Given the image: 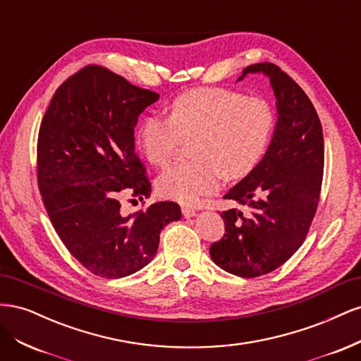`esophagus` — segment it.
Returning a JSON list of instances; mask_svg holds the SVG:
<instances>
[{
  "mask_svg": "<svg viewBox=\"0 0 361 361\" xmlns=\"http://www.w3.org/2000/svg\"><path fill=\"white\" fill-rule=\"evenodd\" d=\"M182 215L185 218H192V216L197 215V212H195L194 209H191V207H182Z\"/></svg>",
  "mask_w": 361,
  "mask_h": 361,
  "instance_id": "34e87169",
  "label": "esophagus"
}]
</instances>
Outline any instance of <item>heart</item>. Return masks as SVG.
Listing matches in <instances>:
<instances>
[{
    "instance_id": "1",
    "label": "heart",
    "mask_w": 361,
    "mask_h": 361,
    "mask_svg": "<svg viewBox=\"0 0 361 361\" xmlns=\"http://www.w3.org/2000/svg\"><path fill=\"white\" fill-rule=\"evenodd\" d=\"M274 125V111L265 99L202 87L174 97L167 117L145 116L135 138L141 154L158 167L174 157L182 140L192 138L194 159L164 171L157 183L162 197L191 206L215 192L223 176H247L264 157Z\"/></svg>"
}]
</instances>
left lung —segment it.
<instances>
[{"label": "left lung", "instance_id": "1", "mask_svg": "<svg viewBox=\"0 0 361 361\" xmlns=\"http://www.w3.org/2000/svg\"><path fill=\"white\" fill-rule=\"evenodd\" d=\"M264 73L276 94L277 123L264 158L224 199L247 212L221 214L226 233L209 248L215 265L238 277H259L281 267L304 243L318 207L324 173V135L313 104L276 64L243 71Z\"/></svg>", "mask_w": 361, "mask_h": 361}]
</instances>
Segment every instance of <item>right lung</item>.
<instances>
[{"label":"right lung","mask_w":361,"mask_h":361,"mask_svg":"<svg viewBox=\"0 0 361 361\" xmlns=\"http://www.w3.org/2000/svg\"><path fill=\"white\" fill-rule=\"evenodd\" d=\"M159 94L101 66L64 81L43 116L37 182L57 235L93 274L120 279L155 257L159 233L180 220V206L157 202L122 215L120 197H149L150 183L135 154L134 128Z\"/></svg>","instance_id":"obj_1"}]
</instances>
